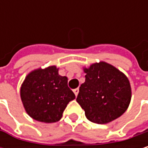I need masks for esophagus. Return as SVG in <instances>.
Returning <instances> with one entry per match:
<instances>
[{"instance_id":"obj_1","label":"esophagus","mask_w":148,"mask_h":148,"mask_svg":"<svg viewBox=\"0 0 148 148\" xmlns=\"http://www.w3.org/2000/svg\"><path fill=\"white\" fill-rule=\"evenodd\" d=\"M73 91H74L75 96H77V95H78V93H79V88H75V89H74Z\"/></svg>"}]
</instances>
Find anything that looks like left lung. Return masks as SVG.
<instances>
[{
  "label": "left lung",
  "instance_id": "left-lung-1",
  "mask_svg": "<svg viewBox=\"0 0 148 148\" xmlns=\"http://www.w3.org/2000/svg\"><path fill=\"white\" fill-rule=\"evenodd\" d=\"M83 69L86 80L79 86L76 101L85 110L86 118L104 124L121 116L131 100V86L127 76L104 62Z\"/></svg>",
  "mask_w": 148,
  "mask_h": 148
}]
</instances>
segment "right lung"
Returning <instances> with one entry per match:
<instances>
[{"mask_svg": "<svg viewBox=\"0 0 148 148\" xmlns=\"http://www.w3.org/2000/svg\"><path fill=\"white\" fill-rule=\"evenodd\" d=\"M20 98L26 113L34 120L58 122L75 95L68 86V78L58 74L56 66L38 69L27 74L20 87Z\"/></svg>", "mask_w": 148, "mask_h": 148, "instance_id": "add662e5", "label": "right lung"}]
</instances>
